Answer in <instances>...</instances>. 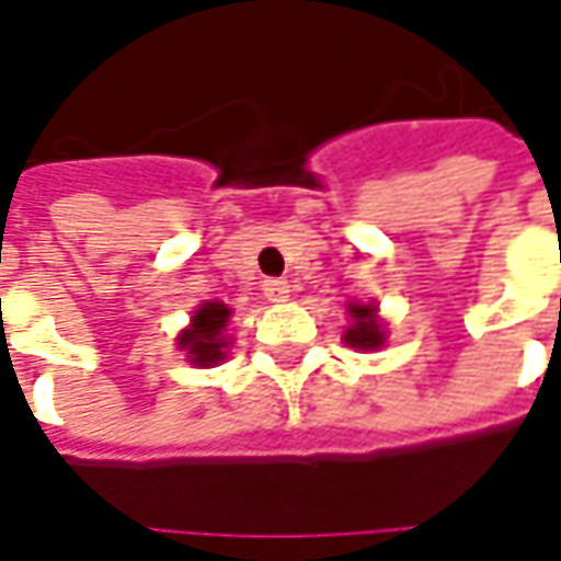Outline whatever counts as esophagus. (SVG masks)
Here are the masks:
<instances>
[{
    "instance_id": "obj_1",
    "label": "esophagus",
    "mask_w": 561,
    "mask_h": 561,
    "mask_svg": "<svg viewBox=\"0 0 561 561\" xmlns=\"http://www.w3.org/2000/svg\"><path fill=\"white\" fill-rule=\"evenodd\" d=\"M262 290L268 296L271 302H287L290 299V284L287 280H280V277H271L262 284Z\"/></svg>"
}]
</instances>
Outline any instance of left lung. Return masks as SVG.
I'll return each mask as SVG.
<instances>
[{
    "label": "left lung",
    "mask_w": 561,
    "mask_h": 561,
    "mask_svg": "<svg viewBox=\"0 0 561 561\" xmlns=\"http://www.w3.org/2000/svg\"><path fill=\"white\" fill-rule=\"evenodd\" d=\"M350 318L353 324L343 331V343L353 350H380L383 346V324L377 318V306H358L350 302Z\"/></svg>",
    "instance_id": "obj_1"
}]
</instances>
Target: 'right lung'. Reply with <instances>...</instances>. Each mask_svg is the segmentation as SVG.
<instances>
[{
	"label": "right lung",
	"instance_id": "right-lung-1",
	"mask_svg": "<svg viewBox=\"0 0 561 561\" xmlns=\"http://www.w3.org/2000/svg\"><path fill=\"white\" fill-rule=\"evenodd\" d=\"M227 318H230V309H227L225 302H203L196 314H193V321H190V328H186L184 334L178 336V346L186 350V358L193 362V365H199V368H211V365H218L221 358L227 356Z\"/></svg>",
	"mask_w": 561,
	"mask_h": 561
}]
</instances>
